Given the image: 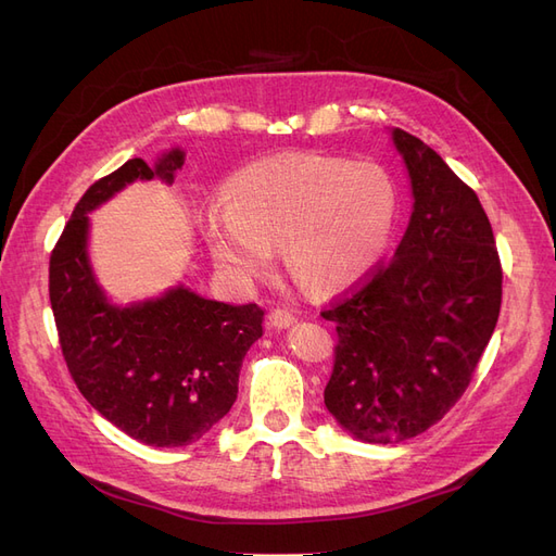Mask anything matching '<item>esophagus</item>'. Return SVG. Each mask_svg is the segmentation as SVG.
<instances>
[{"label": "esophagus", "mask_w": 556, "mask_h": 556, "mask_svg": "<svg viewBox=\"0 0 556 556\" xmlns=\"http://www.w3.org/2000/svg\"><path fill=\"white\" fill-rule=\"evenodd\" d=\"M268 323H271V327H276V329H288L296 323V317L290 311L276 308L271 315H268Z\"/></svg>", "instance_id": "1"}]
</instances>
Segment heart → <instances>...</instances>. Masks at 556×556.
I'll use <instances>...</instances> for the list:
<instances>
[{"instance_id":"b5f03b06","label":"heart","mask_w":556,"mask_h":556,"mask_svg":"<svg viewBox=\"0 0 556 556\" xmlns=\"http://www.w3.org/2000/svg\"><path fill=\"white\" fill-rule=\"evenodd\" d=\"M399 190L384 166L323 153H280L245 164L225 182V208L208 215L215 264L252 288L276 264L319 296L371 278L390 252Z\"/></svg>"}]
</instances>
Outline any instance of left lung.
<instances>
[{
  "label": "left lung",
  "instance_id": "left-lung-1",
  "mask_svg": "<svg viewBox=\"0 0 556 556\" xmlns=\"http://www.w3.org/2000/svg\"><path fill=\"white\" fill-rule=\"evenodd\" d=\"M413 213L394 260L323 313L339 331L325 406L352 439L401 443L459 401L501 311V262L476 192L443 157L390 129Z\"/></svg>",
  "mask_w": 556,
  "mask_h": 556
}]
</instances>
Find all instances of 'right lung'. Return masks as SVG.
Masks as SVG:
<instances>
[{
  "label": "right lung",
  "instance_id": "right-lung-1",
  "mask_svg": "<svg viewBox=\"0 0 556 556\" xmlns=\"http://www.w3.org/2000/svg\"><path fill=\"white\" fill-rule=\"evenodd\" d=\"M185 150L125 162L90 185L50 255V308L70 374L94 410L153 447L197 443L231 410L264 311L206 299L185 285L117 304L99 282L90 213L137 180L174 182Z\"/></svg>",
  "mask_w": 556,
  "mask_h": 556
}]
</instances>
